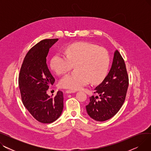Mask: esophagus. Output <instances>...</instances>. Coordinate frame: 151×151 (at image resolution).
I'll use <instances>...</instances> for the list:
<instances>
[{
    "instance_id": "34e87169",
    "label": "esophagus",
    "mask_w": 151,
    "mask_h": 151,
    "mask_svg": "<svg viewBox=\"0 0 151 151\" xmlns=\"http://www.w3.org/2000/svg\"><path fill=\"white\" fill-rule=\"evenodd\" d=\"M67 93H75V91H71V90H67L65 92Z\"/></svg>"
}]
</instances>
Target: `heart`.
I'll return each instance as SVG.
<instances>
[{
    "instance_id": "heart-1",
    "label": "heart",
    "mask_w": 151,
    "mask_h": 151,
    "mask_svg": "<svg viewBox=\"0 0 151 151\" xmlns=\"http://www.w3.org/2000/svg\"><path fill=\"white\" fill-rule=\"evenodd\" d=\"M67 55L59 52L51 60V67L58 75L64 74L76 65L77 73L63 76L60 87L71 90L80 89L90 81L99 83L108 74L110 64L108 52L103 47L88 42H77L67 46Z\"/></svg>"
}]
</instances>
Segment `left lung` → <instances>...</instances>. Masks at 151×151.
Returning a JSON list of instances; mask_svg holds the SVG:
<instances>
[{
	"label": "left lung",
	"mask_w": 151,
	"mask_h": 151,
	"mask_svg": "<svg viewBox=\"0 0 151 151\" xmlns=\"http://www.w3.org/2000/svg\"><path fill=\"white\" fill-rule=\"evenodd\" d=\"M128 86L129 76L124 60L116 50L108 74L94 89L99 96L91 97L89 104L86 106L88 115L99 122L113 117L124 104Z\"/></svg>",
	"instance_id": "obj_1"
}]
</instances>
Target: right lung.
Segmentation results:
<instances>
[{
    "instance_id": "add662e5",
    "label": "right lung",
    "mask_w": 151,
    "mask_h": 151,
    "mask_svg": "<svg viewBox=\"0 0 151 151\" xmlns=\"http://www.w3.org/2000/svg\"><path fill=\"white\" fill-rule=\"evenodd\" d=\"M58 38L45 39L29 51L23 60L19 76V87L24 105L38 122L49 124L60 117L63 108L62 92L55 97L47 90L55 79L46 63L50 47ZM53 96V95H52Z\"/></svg>"
}]
</instances>
